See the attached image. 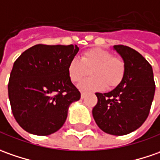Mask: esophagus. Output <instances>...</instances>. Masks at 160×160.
I'll return each mask as SVG.
<instances>
[{
  "label": "esophagus",
  "instance_id": "esophagus-1",
  "mask_svg": "<svg viewBox=\"0 0 160 160\" xmlns=\"http://www.w3.org/2000/svg\"><path fill=\"white\" fill-rule=\"evenodd\" d=\"M85 96H86L85 93H84V92H81V96H80V97H81V98H82V99H83V98L85 97Z\"/></svg>",
  "mask_w": 160,
  "mask_h": 160
}]
</instances>
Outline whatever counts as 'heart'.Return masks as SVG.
Here are the masks:
<instances>
[{
  "label": "heart",
  "mask_w": 160,
  "mask_h": 160,
  "mask_svg": "<svg viewBox=\"0 0 160 160\" xmlns=\"http://www.w3.org/2000/svg\"><path fill=\"white\" fill-rule=\"evenodd\" d=\"M68 74L72 82H79L89 71L92 77L81 81L78 88L84 92L102 90L105 87L113 88L122 81L126 65L121 58L113 57L110 51L102 48H91L81 55L80 59L70 61Z\"/></svg>",
  "instance_id": "obj_1"
}]
</instances>
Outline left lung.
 I'll return each mask as SVG.
<instances>
[{
    "mask_svg": "<svg viewBox=\"0 0 160 160\" xmlns=\"http://www.w3.org/2000/svg\"><path fill=\"white\" fill-rule=\"evenodd\" d=\"M113 48L126 65L124 78L113 90L96 93L97 103L93 117L103 132L128 135L139 128L148 117L155 93L152 65L136 50L124 45Z\"/></svg>",
    "mask_w": 160,
    "mask_h": 160,
    "instance_id": "obj_1",
    "label": "left lung"
}]
</instances>
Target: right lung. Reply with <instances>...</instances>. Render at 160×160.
<instances>
[{"label": "right lung", "mask_w": 160, "mask_h": 160, "mask_svg": "<svg viewBox=\"0 0 160 160\" xmlns=\"http://www.w3.org/2000/svg\"><path fill=\"white\" fill-rule=\"evenodd\" d=\"M78 51L76 45L38 44L15 61L8 98L15 119L26 132L48 135L63 127L71 103L80 98L67 71Z\"/></svg>", "instance_id": "add662e5"}]
</instances>
